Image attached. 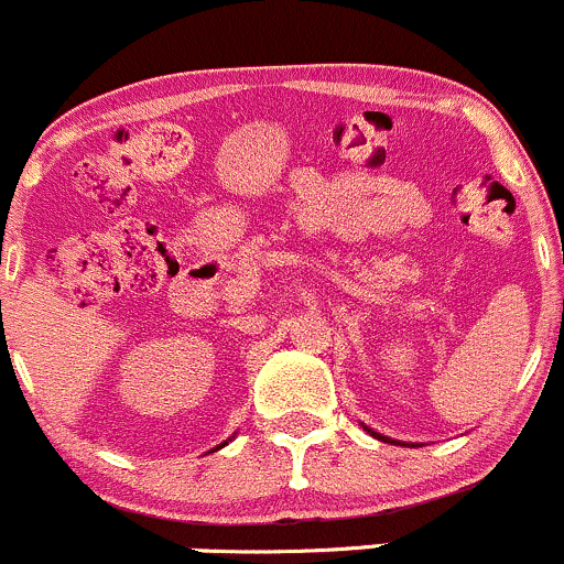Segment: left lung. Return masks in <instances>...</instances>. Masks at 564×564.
<instances>
[{
  "label": "left lung",
  "mask_w": 564,
  "mask_h": 564,
  "mask_svg": "<svg viewBox=\"0 0 564 564\" xmlns=\"http://www.w3.org/2000/svg\"><path fill=\"white\" fill-rule=\"evenodd\" d=\"M364 431L372 433L375 438H380V442H386V444H404V442H395V438H391V436H382V433H377V431H372V429H367V425H364ZM406 447H414V444H406Z\"/></svg>",
  "instance_id": "left-lung-1"
}]
</instances>
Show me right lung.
Instances as JSON below:
<instances>
[{
	"label": "right lung",
	"instance_id": "add662e5",
	"mask_svg": "<svg viewBox=\"0 0 564 564\" xmlns=\"http://www.w3.org/2000/svg\"><path fill=\"white\" fill-rule=\"evenodd\" d=\"M227 442H232V436H230V438H227ZM227 442H221V444H219V447H214V449H221V447H227Z\"/></svg>",
	"mask_w": 564,
	"mask_h": 564
}]
</instances>
